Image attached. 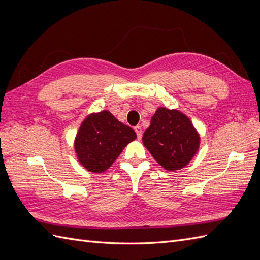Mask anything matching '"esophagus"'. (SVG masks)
I'll return each instance as SVG.
<instances>
[{
	"instance_id": "34e87169",
	"label": "esophagus",
	"mask_w": 260,
	"mask_h": 260,
	"mask_svg": "<svg viewBox=\"0 0 260 260\" xmlns=\"http://www.w3.org/2000/svg\"><path fill=\"white\" fill-rule=\"evenodd\" d=\"M135 131L137 133V137H138L139 140L142 138V128H141L140 125H137V127H135Z\"/></svg>"
}]
</instances>
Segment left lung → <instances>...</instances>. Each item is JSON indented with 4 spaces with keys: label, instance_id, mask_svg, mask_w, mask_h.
<instances>
[{
    "label": "left lung",
    "instance_id": "left-lung-1",
    "mask_svg": "<svg viewBox=\"0 0 260 260\" xmlns=\"http://www.w3.org/2000/svg\"><path fill=\"white\" fill-rule=\"evenodd\" d=\"M142 141L155 160L169 171L186 166L200 146V136L190 119L165 107L157 109Z\"/></svg>",
    "mask_w": 260,
    "mask_h": 260
}]
</instances>
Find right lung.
Listing matches in <instances>:
<instances>
[{"label": "right lung", "instance_id": "obj_1", "mask_svg": "<svg viewBox=\"0 0 260 260\" xmlns=\"http://www.w3.org/2000/svg\"><path fill=\"white\" fill-rule=\"evenodd\" d=\"M136 138L135 130L103 111L85 118L76 137L75 149L84 168L103 172Z\"/></svg>", "mask_w": 260, "mask_h": 260}]
</instances>
